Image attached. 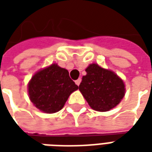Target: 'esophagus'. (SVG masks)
I'll return each mask as SVG.
<instances>
[{"mask_svg":"<svg viewBox=\"0 0 152 152\" xmlns=\"http://www.w3.org/2000/svg\"><path fill=\"white\" fill-rule=\"evenodd\" d=\"M80 82H81V79H80V78H78V79L76 80V81H75L76 86H79L80 84Z\"/></svg>","mask_w":152,"mask_h":152,"instance_id":"34e87169","label":"esophagus"}]
</instances>
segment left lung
<instances>
[{"mask_svg": "<svg viewBox=\"0 0 152 152\" xmlns=\"http://www.w3.org/2000/svg\"><path fill=\"white\" fill-rule=\"evenodd\" d=\"M86 72L87 74L82 77L79 89L91 108L107 112L121 102L125 86L115 73L96 63L89 65Z\"/></svg>", "mask_w": 152, "mask_h": 152, "instance_id": "8db88e82", "label": "left lung"}]
</instances>
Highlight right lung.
Wrapping results in <instances>:
<instances>
[{
	"instance_id": "add662e5",
	"label": "right lung",
	"mask_w": 152,
	"mask_h": 152,
	"mask_svg": "<svg viewBox=\"0 0 152 152\" xmlns=\"http://www.w3.org/2000/svg\"><path fill=\"white\" fill-rule=\"evenodd\" d=\"M78 86L70 78L69 72L53 63L40 70L28 83L29 99L40 111L55 113L63 108L70 94Z\"/></svg>"
}]
</instances>
